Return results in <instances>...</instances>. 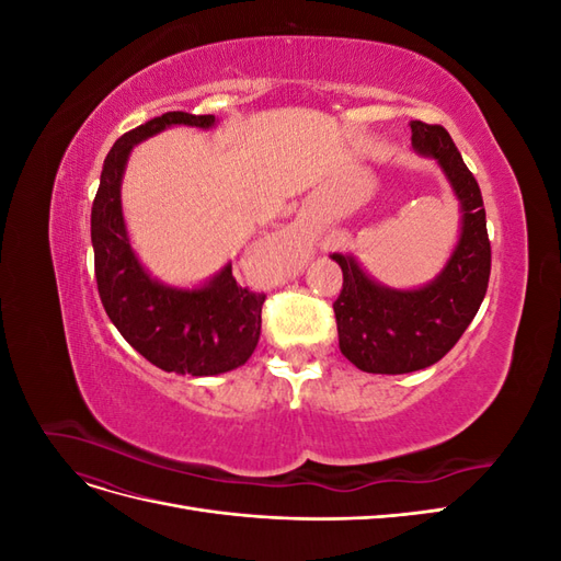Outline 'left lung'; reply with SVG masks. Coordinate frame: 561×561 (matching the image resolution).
<instances>
[{
    "mask_svg": "<svg viewBox=\"0 0 561 561\" xmlns=\"http://www.w3.org/2000/svg\"><path fill=\"white\" fill-rule=\"evenodd\" d=\"M412 149L445 173L461 213V231L439 274L398 290L371 278L351 252L330 257L344 271L334 301L339 348L369 375H407L435 365L461 339L486 295L491 245L478 180L443 126L412 122Z\"/></svg>",
    "mask_w": 561,
    "mask_h": 561,
    "instance_id": "obj_1",
    "label": "left lung"
}]
</instances>
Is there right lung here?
Listing matches in <instances>:
<instances>
[{
    "mask_svg": "<svg viewBox=\"0 0 561 561\" xmlns=\"http://www.w3.org/2000/svg\"><path fill=\"white\" fill-rule=\"evenodd\" d=\"M173 126L210 130L213 114L165 112L114 142L91 210L95 280L103 307L126 342L163 371L225 375L248 363L262 330L264 295L236 283L231 262L194 287L168 285L142 266L130 245L122 182L135 145Z\"/></svg>",
    "mask_w": 561,
    "mask_h": 561,
    "instance_id": "1",
    "label": "right lung"
}]
</instances>
